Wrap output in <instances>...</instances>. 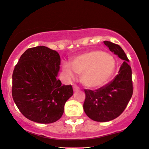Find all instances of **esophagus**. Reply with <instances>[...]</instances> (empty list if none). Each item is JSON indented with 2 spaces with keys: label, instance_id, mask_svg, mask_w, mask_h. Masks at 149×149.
<instances>
[{
  "label": "esophagus",
  "instance_id": "1",
  "mask_svg": "<svg viewBox=\"0 0 149 149\" xmlns=\"http://www.w3.org/2000/svg\"><path fill=\"white\" fill-rule=\"evenodd\" d=\"M80 88H79L77 86V85H74L73 86V90H74V91H79V90Z\"/></svg>",
  "mask_w": 149,
  "mask_h": 149
}]
</instances>
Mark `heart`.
<instances>
[{"label":"heart","mask_w":149,"mask_h":149,"mask_svg":"<svg viewBox=\"0 0 149 149\" xmlns=\"http://www.w3.org/2000/svg\"><path fill=\"white\" fill-rule=\"evenodd\" d=\"M70 65L71 68L67 64L63 65V70L68 76L73 77L72 69L74 73L81 75V81L86 87L98 88L107 84L113 76L115 61L108 53L92 51L74 57Z\"/></svg>","instance_id":"heart-1"}]
</instances>
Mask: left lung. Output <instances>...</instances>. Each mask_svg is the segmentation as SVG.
I'll list each match as a JSON object with an SVG mask.
<instances>
[{
	"mask_svg": "<svg viewBox=\"0 0 149 149\" xmlns=\"http://www.w3.org/2000/svg\"><path fill=\"white\" fill-rule=\"evenodd\" d=\"M104 43L112 52L124 61L121 65L118 74L109 84L95 91L84 90V112L89 118L101 122L119 117L127 106L133 92L131 68L124 51L117 44L108 41Z\"/></svg>",
	"mask_w": 149,
	"mask_h": 149,
	"instance_id": "1",
	"label": "left lung"
}]
</instances>
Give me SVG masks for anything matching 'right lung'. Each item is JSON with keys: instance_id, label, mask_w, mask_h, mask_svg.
<instances>
[{"instance_id": "add662e5", "label": "right lung", "mask_w": 149, "mask_h": 149, "mask_svg": "<svg viewBox=\"0 0 149 149\" xmlns=\"http://www.w3.org/2000/svg\"><path fill=\"white\" fill-rule=\"evenodd\" d=\"M61 58L45 46L27 49L12 74V97L26 118L41 124L58 120L64 106L73 95L71 85H62L57 75Z\"/></svg>"}]
</instances>
